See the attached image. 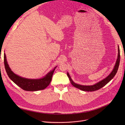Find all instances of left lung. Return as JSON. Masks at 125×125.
Masks as SVG:
<instances>
[{
  "label": "left lung",
  "mask_w": 125,
  "mask_h": 125,
  "mask_svg": "<svg viewBox=\"0 0 125 125\" xmlns=\"http://www.w3.org/2000/svg\"><path fill=\"white\" fill-rule=\"evenodd\" d=\"M120 61V52L119 47L118 46L117 59L116 60V62L115 65L114 67L113 70L110 73V74L108 76H107L105 78H104V80L101 81L95 84L92 85V86H83V85L76 84L75 83H74L73 80H72L68 73H67V76L69 78L71 83L73 84L74 87H76V88H78V89H80L82 91H87V92L95 91L99 90V89L102 88V87H103L104 86H105V85L108 82H109L114 77V76H115V75L116 74V73H117L118 68H119Z\"/></svg>",
  "instance_id": "8db88e82"
}]
</instances>
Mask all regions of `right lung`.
<instances>
[{"instance_id": "right-lung-1", "label": "right lung", "mask_w": 125, "mask_h": 125, "mask_svg": "<svg viewBox=\"0 0 125 125\" xmlns=\"http://www.w3.org/2000/svg\"><path fill=\"white\" fill-rule=\"evenodd\" d=\"M4 63L6 72L10 79L21 89L27 91H36L47 88L51 82L52 74L56 68V67H55L53 70L49 72L44 77L41 79L32 80L22 77L13 73L8 64L5 54L4 55Z\"/></svg>"}]
</instances>
